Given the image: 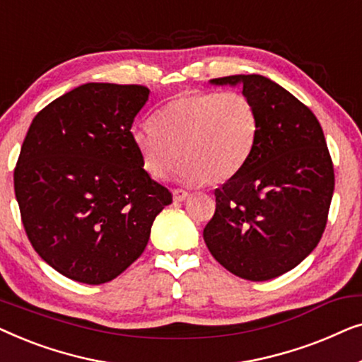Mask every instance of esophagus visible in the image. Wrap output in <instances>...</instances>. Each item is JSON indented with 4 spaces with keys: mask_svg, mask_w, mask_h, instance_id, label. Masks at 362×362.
<instances>
[{
    "mask_svg": "<svg viewBox=\"0 0 362 362\" xmlns=\"http://www.w3.org/2000/svg\"><path fill=\"white\" fill-rule=\"evenodd\" d=\"M187 196L189 194H187V191H185V189H173V199H175L176 202L185 201Z\"/></svg>",
    "mask_w": 362,
    "mask_h": 362,
    "instance_id": "1",
    "label": "esophagus"
}]
</instances>
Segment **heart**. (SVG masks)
Instances as JSON below:
<instances>
[{
    "label": "heart",
    "mask_w": 362,
    "mask_h": 362,
    "mask_svg": "<svg viewBox=\"0 0 362 362\" xmlns=\"http://www.w3.org/2000/svg\"><path fill=\"white\" fill-rule=\"evenodd\" d=\"M259 113L245 93L192 90L158 108L151 125L132 130L141 166L155 180L170 175L187 185H221L239 173L259 136Z\"/></svg>",
    "instance_id": "heart-1"
}]
</instances>
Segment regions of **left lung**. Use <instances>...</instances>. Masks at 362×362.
<instances>
[{
  "instance_id": "8db88e82",
  "label": "left lung",
  "mask_w": 362,
  "mask_h": 362,
  "mask_svg": "<svg viewBox=\"0 0 362 362\" xmlns=\"http://www.w3.org/2000/svg\"><path fill=\"white\" fill-rule=\"evenodd\" d=\"M211 83L242 86L260 128L244 168L214 191L216 212L202 235L230 274L275 279L305 260L325 232L334 170L323 130L305 103L264 76Z\"/></svg>"
}]
</instances>
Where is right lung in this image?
<instances>
[{
    "instance_id": "add662e5",
    "label": "right lung",
    "mask_w": 362,
    "mask_h": 362,
    "mask_svg": "<svg viewBox=\"0 0 362 362\" xmlns=\"http://www.w3.org/2000/svg\"><path fill=\"white\" fill-rule=\"evenodd\" d=\"M148 95L143 86L83 83L29 127L14 168L21 221L39 257L67 279L100 285L120 275L173 202L132 141Z\"/></svg>"
}]
</instances>
